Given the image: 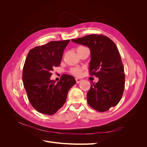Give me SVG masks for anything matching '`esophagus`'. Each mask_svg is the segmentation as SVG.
<instances>
[{
  "instance_id": "1",
  "label": "esophagus",
  "mask_w": 147,
  "mask_h": 147,
  "mask_svg": "<svg viewBox=\"0 0 147 147\" xmlns=\"http://www.w3.org/2000/svg\"><path fill=\"white\" fill-rule=\"evenodd\" d=\"M75 80H76V82H77V83H80V82H82V80L81 79V78H75Z\"/></svg>"
}]
</instances>
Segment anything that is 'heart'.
I'll return each mask as SVG.
<instances>
[{
  "label": "heart",
  "mask_w": 147,
  "mask_h": 147,
  "mask_svg": "<svg viewBox=\"0 0 147 147\" xmlns=\"http://www.w3.org/2000/svg\"><path fill=\"white\" fill-rule=\"evenodd\" d=\"M70 72L75 76H80L82 72V69L79 67H74L70 69Z\"/></svg>",
  "instance_id": "heart-1"
}]
</instances>
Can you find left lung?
I'll return each instance as SVG.
<instances>
[{"mask_svg":"<svg viewBox=\"0 0 147 147\" xmlns=\"http://www.w3.org/2000/svg\"><path fill=\"white\" fill-rule=\"evenodd\" d=\"M72 41L90 49L89 72L99 81L91 83L87 101L94 110L106 112L118 104L124 90L125 75L118 48L112 40L102 34L88 35Z\"/></svg>","mask_w":147,"mask_h":147,"instance_id":"1","label":"left lung"}]
</instances>
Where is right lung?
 I'll return each mask as SVG.
<instances>
[{
	"label": "right lung",
	"instance_id": "1",
	"mask_svg": "<svg viewBox=\"0 0 147 147\" xmlns=\"http://www.w3.org/2000/svg\"><path fill=\"white\" fill-rule=\"evenodd\" d=\"M70 42L51 41L30 50L23 70V82L28 98L38 112L52 115L66 101L68 91L76 81L72 75L63 74L60 80H51V71L59 67L64 50Z\"/></svg>",
	"mask_w": 147,
	"mask_h": 147
}]
</instances>
